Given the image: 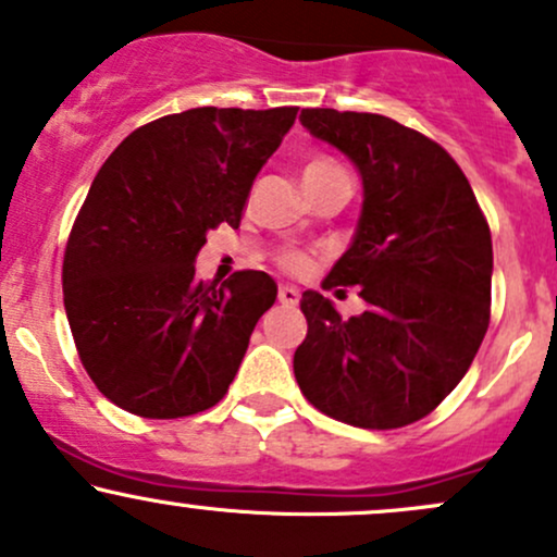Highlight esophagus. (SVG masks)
I'll return each mask as SVG.
<instances>
[{"mask_svg":"<svg viewBox=\"0 0 557 557\" xmlns=\"http://www.w3.org/2000/svg\"><path fill=\"white\" fill-rule=\"evenodd\" d=\"M277 298L283 307H296L298 298H301V293H298V288H293V285H280Z\"/></svg>","mask_w":557,"mask_h":557,"instance_id":"34e87169","label":"esophagus"}]
</instances>
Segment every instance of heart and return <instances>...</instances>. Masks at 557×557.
<instances>
[{
    "label": "heart",
    "instance_id": "1",
    "mask_svg": "<svg viewBox=\"0 0 557 557\" xmlns=\"http://www.w3.org/2000/svg\"><path fill=\"white\" fill-rule=\"evenodd\" d=\"M330 166H338V163L327 161V158H314V161L307 163L304 174H314V171H322V169H330ZM280 264L288 269V272H301V269H307V256L296 253V250H288V253L280 256Z\"/></svg>",
    "mask_w": 557,
    "mask_h": 557
}]
</instances>
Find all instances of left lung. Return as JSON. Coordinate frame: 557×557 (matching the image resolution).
Returning <instances> with one entry per match:
<instances>
[{"mask_svg": "<svg viewBox=\"0 0 557 557\" xmlns=\"http://www.w3.org/2000/svg\"><path fill=\"white\" fill-rule=\"evenodd\" d=\"M301 124L362 176L357 232L325 288L359 285L368 309L344 320L322 293H304L298 388L341 423L409 425L447 399L486 335L488 224L462 169L425 134L333 108L301 110Z\"/></svg>", "mask_w": 557, "mask_h": 557, "instance_id": "left-lung-1", "label": "left lung"}]
</instances>
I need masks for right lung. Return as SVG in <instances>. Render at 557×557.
I'll list each match as a JSON object with an SVG mask.
<instances>
[{
	"label": "right lung",
	"instance_id": "obj_1",
	"mask_svg": "<svg viewBox=\"0 0 557 557\" xmlns=\"http://www.w3.org/2000/svg\"><path fill=\"white\" fill-rule=\"evenodd\" d=\"M298 108H193L134 129L91 182L63 259V301L84 370L139 418L203 412L235 381L277 298L267 272L195 277L206 232L240 224L256 174Z\"/></svg>",
	"mask_w": 557,
	"mask_h": 557
}]
</instances>
